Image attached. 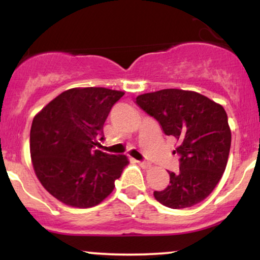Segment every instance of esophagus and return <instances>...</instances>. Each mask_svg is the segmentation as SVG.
<instances>
[{
    "instance_id": "1",
    "label": "esophagus",
    "mask_w": 260,
    "mask_h": 260,
    "mask_svg": "<svg viewBox=\"0 0 260 260\" xmlns=\"http://www.w3.org/2000/svg\"><path fill=\"white\" fill-rule=\"evenodd\" d=\"M137 163L138 165H140L142 168H144V169H148L149 167H150L151 165L149 162H147V161H137Z\"/></svg>"
}]
</instances>
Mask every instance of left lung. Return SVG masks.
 I'll use <instances>...</instances> for the list:
<instances>
[{"instance_id": "8db88e82", "label": "left lung", "mask_w": 260, "mask_h": 260, "mask_svg": "<svg viewBox=\"0 0 260 260\" xmlns=\"http://www.w3.org/2000/svg\"><path fill=\"white\" fill-rule=\"evenodd\" d=\"M136 103L180 145L177 173L168 172L169 184L155 190L169 208L191 207L212 193L226 169L231 148L227 113L221 105L193 91L167 88L138 95Z\"/></svg>"}]
</instances>
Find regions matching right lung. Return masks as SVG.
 I'll list each match as a JSON object with an SVG mask.
<instances>
[{
	"label": "right lung",
	"instance_id": "right-lung-1",
	"mask_svg": "<svg viewBox=\"0 0 260 260\" xmlns=\"http://www.w3.org/2000/svg\"><path fill=\"white\" fill-rule=\"evenodd\" d=\"M124 92L71 88L48 103L30 127V156L45 189L65 205L101 204L129 165L126 156L95 150L112 106Z\"/></svg>",
	"mask_w": 260,
	"mask_h": 260
}]
</instances>
